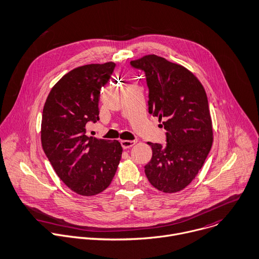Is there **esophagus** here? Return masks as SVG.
I'll use <instances>...</instances> for the list:
<instances>
[{
  "mask_svg": "<svg viewBox=\"0 0 259 259\" xmlns=\"http://www.w3.org/2000/svg\"><path fill=\"white\" fill-rule=\"evenodd\" d=\"M136 143H137V141H127V140H123L120 142L123 149H128V148L133 147L134 145H136Z\"/></svg>",
  "mask_w": 259,
  "mask_h": 259,
  "instance_id": "obj_1",
  "label": "esophagus"
}]
</instances>
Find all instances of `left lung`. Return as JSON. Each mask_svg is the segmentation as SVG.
Returning <instances> with one entry per match:
<instances>
[{"mask_svg":"<svg viewBox=\"0 0 259 259\" xmlns=\"http://www.w3.org/2000/svg\"><path fill=\"white\" fill-rule=\"evenodd\" d=\"M146 74L149 113L163 120L166 144L148 142L152 158L145 165L150 184L163 193L185 189L203 166L213 142L212 121L206 92L183 65L157 55L131 61Z\"/></svg>","mask_w":259,"mask_h":259,"instance_id":"left-lung-1","label":"left lung"}]
</instances>
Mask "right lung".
<instances>
[{
	"mask_svg": "<svg viewBox=\"0 0 259 259\" xmlns=\"http://www.w3.org/2000/svg\"><path fill=\"white\" fill-rule=\"evenodd\" d=\"M114 67V62H106L72 69L52 88L44 105L42 149L60 180L81 196L104 191L121 159L118 141L85 135L87 123L99 120L100 91Z\"/></svg>",
	"mask_w": 259,
	"mask_h": 259,
	"instance_id": "1",
	"label": "right lung"
}]
</instances>
